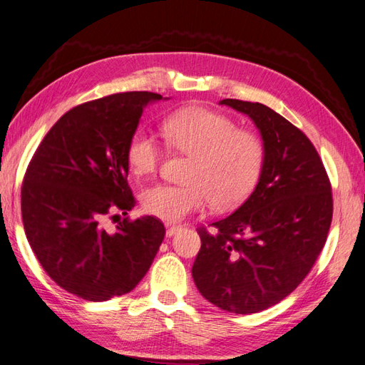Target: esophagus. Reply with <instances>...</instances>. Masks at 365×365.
I'll return each instance as SVG.
<instances>
[{
	"label": "esophagus",
	"mask_w": 365,
	"mask_h": 365,
	"mask_svg": "<svg viewBox=\"0 0 365 365\" xmlns=\"http://www.w3.org/2000/svg\"><path fill=\"white\" fill-rule=\"evenodd\" d=\"M181 230L180 226H167V237H173L175 234H178Z\"/></svg>",
	"instance_id": "1"
}]
</instances>
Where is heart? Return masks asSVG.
<instances>
[{"instance_id":"1","label":"heart","mask_w":365,"mask_h":365,"mask_svg":"<svg viewBox=\"0 0 365 365\" xmlns=\"http://www.w3.org/2000/svg\"><path fill=\"white\" fill-rule=\"evenodd\" d=\"M165 142L190 156L185 184H156L142 192L140 202L150 215L168 223L184 220L206 206L226 209L252 190L262 173L264 145L254 131L204 106H185L163 123ZM161 144L145 128H138L127 144V164L136 176L152 175L161 161Z\"/></svg>"}]
</instances>
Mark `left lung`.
I'll list each match as a JSON object with an SVG mask.
<instances>
[{"label":"left lung","mask_w":365,"mask_h":365,"mask_svg":"<svg viewBox=\"0 0 365 365\" xmlns=\"http://www.w3.org/2000/svg\"><path fill=\"white\" fill-rule=\"evenodd\" d=\"M250 115L264 145L254 192L234 213L198 229L192 277L204 299L235 314L259 313L294 291L327 242L331 184L314 145L259 102L220 101Z\"/></svg>","instance_id":"obj_1"}]
</instances>
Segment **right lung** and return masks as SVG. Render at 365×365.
<instances>
[{
    "mask_svg": "<svg viewBox=\"0 0 365 365\" xmlns=\"http://www.w3.org/2000/svg\"><path fill=\"white\" fill-rule=\"evenodd\" d=\"M163 96L119 93L74 106L44 136L21 187L24 232L58 287L90 302L127 294L147 274L165 227L155 217L123 215L136 200L128 185L127 144L148 103ZM115 217V215H114Z\"/></svg>",
    "mask_w": 365,
    "mask_h": 365,
    "instance_id": "1",
    "label": "right lung"
}]
</instances>
